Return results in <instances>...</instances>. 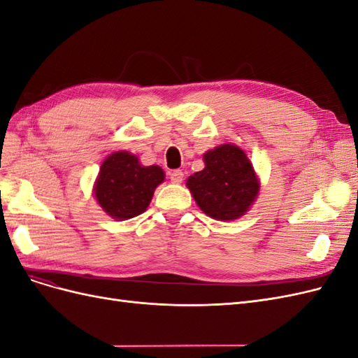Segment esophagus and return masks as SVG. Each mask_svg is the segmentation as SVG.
<instances>
[{
  "mask_svg": "<svg viewBox=\"0 0 358 358\" xmlns=\"http://www.w3.org/2000/svg\"><path fill=\"white\" fill-rule=\"evenodd\" d=\"M170 180L173 183H180L183 180V171L182 170H173L170 173Z\"/></svg>",
  "mask_w": 358,
  "mask_h": 358,
  "instance_id": "34e87169",
  "label": "esophagus"
}]
</instances>
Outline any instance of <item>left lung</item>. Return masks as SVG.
<instances>
[{
  "mask_svg": "<svg viewBox=\"0 0 358 358\" xmlns=\"http://www.w3.org/2000/svg\"><path fill=\"white\" fill-rule=\"evenodd\" d=\"M203 159L206 167L187 180L199 208L215 220L241 218L259 189L251 161L234 145L215 148Z\"/></svg>",
  "mask_w": 358,
  "mask_h": 358,
  "instance_id": "1",
  "label": "left lung"
}]
</instances>
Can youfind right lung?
I'll use <instances>...</instances> for the list:
<instances>
[{"label": "right lung", "instance_id": "1", "mask_svg": "<svg viewBox=\"0 0 358 358\" xmlns=\"http://www.w3.org/2000/svg\"><path fill=\"white\" fill-rule=\"evenodd\" d=\"M162 180L164 171L158 166L145 167L136 155L115 152L101 164L95 197L112 218L129 220L146 210Z\"/></svg>", "mask_w": 358, "mask_h": 358}]
</instances>
